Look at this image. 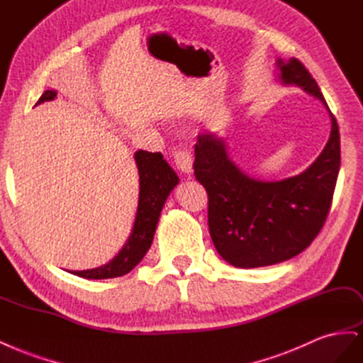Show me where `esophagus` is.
I'll return each mask as SVG.
<instances>
[{"mask_svg":"<svg viewBox=\"0 0 363 363\" xmlns=\"http://www.w3.org/2000/svg\"><path fill=\"white\" fill-rule=\"evenodd\" d=\"M174 164L182 172V173H191L193 172V158H191V152L182 149L177 150L173 155Z\"/></svg>","mask_w":363,"mask_h":363,"instance_id":"1","label":"esophagus"}]
</instances>
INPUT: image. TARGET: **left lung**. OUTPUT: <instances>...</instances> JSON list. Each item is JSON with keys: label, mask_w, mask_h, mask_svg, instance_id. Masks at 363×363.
Returning a JSON list of instances; mask_svg holds the SVG:
<instances>
[{"label": "left lung", "mask_w": 363, "mask_h": 363, "mask_svg": "<svg viewBox=\"0 0 363 363\" xmlns=\"http://www.w3.org/2000/svg\"><path fill=\"white\" fill-rule=\"evenodd\" d=\"M282 84H294L323 102L332 131L320 157L297 177L267 182L249 177L214 133L197 135L194 177L208 193L209 235L218 255L238 268L267 267L305 250L318 235L332 205L341 166L335 116L317 81L297 58H277Z\"/></svg>", "instance_id": "obj_1"}]
</instances>
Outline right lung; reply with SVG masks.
<instances>
[{
    "label": "right lung",
    "instance_id": "1",
    "mask_svg": "<svg viewBox=\"0 0 363 363\" xmlns=\"http://www.w3.org/2000/svg\"><path fill=\"white\" fill-rule=\"evenodd\" d=\"M57 96L55 90H46L38 101H52ZM36 104V105H38ZM138 169V206L134 226L130 238L122 250L114 258L102 267L91 270L71 272L75 276L84 279H111L130 273L133 268L143 259L149 250L154 233L158 225L161 209L164 206L170 191L178 185L179 178L174 170L162 158L161 152L137 150L134 154Z\"/></svg>",
    "mask_w": 363,
    "mask_h": 363
}]
</instances>
